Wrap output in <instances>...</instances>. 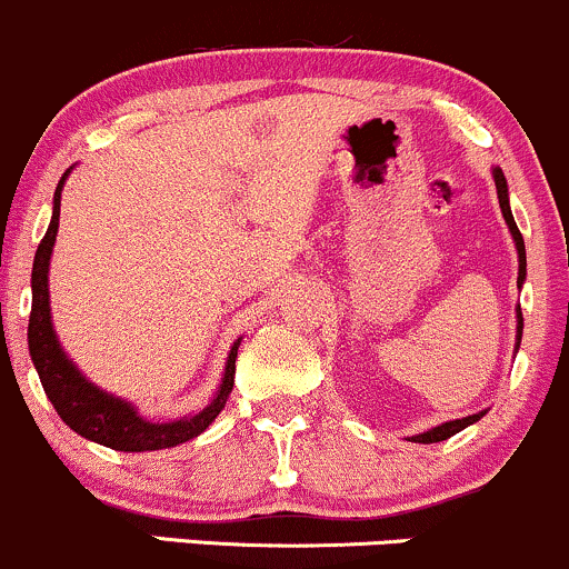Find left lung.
Instances as JSON below:
<instances>
[{
  "label": "left lung",
  "instance_id": "8db88e82",
  "mask_svg": "<svg viewBox=\"0 0 569 569\" xmlns=\"http://www.w3.org/2000/svg\"><path fill=\"white\" fill-rule=\"evenodd\" d=\"M495 184H497V199H500L502 217H506V222H508L510 233H513L516 250H519V282H516V284L521 287V282H525V277H527V252H525V239H521V231H519V228H516L513 214H510V203H508V184H506V177H502V171H500V169H495ZM521 330H525V317H521V309H519V330H516V333H519V341H521ZM516 349H519V347H516ZM481 417H483V411H481V413H473V417L455 419V422L440 425V427H436V430L422 432V436H417V438H411V440H413V443H438V440H446V438L457 436L459 430H465V427H468V425L478 422V419H481Z\"/></svg>",
  "mask_w": 569,
  "mask_h": 569
}]
</instances>
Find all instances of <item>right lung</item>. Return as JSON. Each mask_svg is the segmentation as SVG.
<instances>
[{
	"instance_id": "1",
	"label": "right lung",
	"mask_w": 569,
	"mask_h": 569,
	"mask_svg": "<svg viewBox=\"0 0 569 569\" xmlns=\"http://www.w3.org/2000/svg\"><path fill=\"white\" fill-rule=\"evenodd\" d=\"M69 171H63L53 196V220H50L48 233L42 236L40 247L34 254V268H31V317H29V352L40 373L42 389L48 400L53 403L59 417L72 427L74 432L88 440H96L101 446H110L114 451H156L180 446L184 440L201 436L209 425L214 422L217 413L226 406L228 395L233 389L236 373V352L239 341L233 343L228 355L226 379H222L220 392L196 417L180 419L169 425H152L137 417V411L123 400L101 392L93 385H88L80 376V370L67 360L56 341L53 322H50V303H48V266L50 252H53L56 233H59V214H61V188Z\"/></svg>"
}]
</instances>
